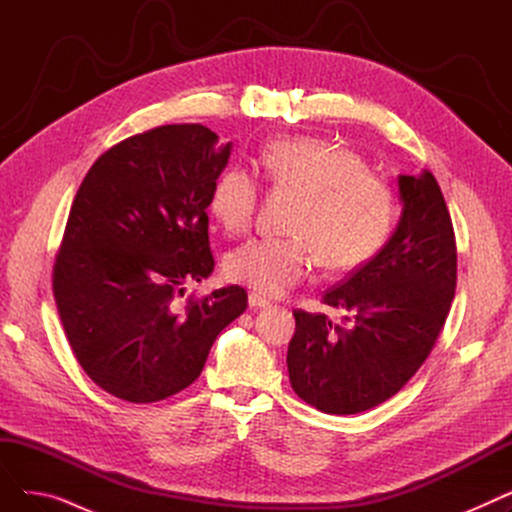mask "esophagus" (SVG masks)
I'll use <instances>...</instances> for the list:
<instances>
[{"label": "esophagus", "mask_w": 512, "mask_h": 512, "mask_svg": "<svg viewBox=\"0 0 512 512\" xmlns=\"http://www.w3.org/2000/svg\"><path fill=\"white\" fill-rule=\"evenodd\" d=\"M272 303L267 301L265 297H261V294H257V292H251L249 294V307H253V309H265V307H270Z\"/></svg>", "instance_id": "1"}]
</instances>
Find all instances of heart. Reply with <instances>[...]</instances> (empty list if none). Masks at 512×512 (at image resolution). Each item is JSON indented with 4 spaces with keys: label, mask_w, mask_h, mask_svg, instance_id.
I'll return each mask as SVG.
<instances>
[{
    "label": "heart",
    "mask_w": 512,
    "mask_h": 512,
    "mask_svg": "<svg viewBox=\"0 0 512 512\" xmlns=\"http://www.w3.org/2000/svg\"><path fill=\"white\" fill-rule=\"evenodd\" d=\"M263 176L278 188L303 195L294 213V236H259L228 253L230 280L261 294H282L305 280L317 263L344 272L382 249L396 201L392 186L367 172L353 149L315 137L272 141L261 155ZM261 186L253 172L230 166L213 180L209 209L232 234L245 232L257 211Z\"/></svg>",
    "instance_id": "b5f03b06"
}]
</instances>
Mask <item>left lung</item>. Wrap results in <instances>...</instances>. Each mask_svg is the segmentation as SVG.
Wrapping results in <instances>:
<instances>
[{
    "instance_id": "obj_1",
    "label": "left lung",
    "mask_w": 512,
    "mask_h": 512,
    "mask_svg": "<svg viewBox=\"0 0 512 512\" xmlns=\"http://www.w3.org/2000/svg\"><path fill=\"white\" fill-rule=\"evenodd\" d=\"M402 215L382 251L321 303L346 311L342 321L294 311L288 344L292 390L330 415L382 405L405 386L444 328L456 288V240L432 172L398 178Z\"/></svg>"
}]
</instances>
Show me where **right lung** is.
Listing matches in <instances>:
<instances>
[{"mask_svg": "<svg viewBox=\"0 0 512 512\" xmlns=\"http://www.w3.org/2000/svg\"><path fill=\"white\" fill-rule=\"evenodd\" d=\"M230 143L203 124H166L107 149L80 184L53 263V297L78 365L134 405L191 386L247 290L207 297L209 193Z\"/></svg>", "mask_w": 512, "mask_h": 512, "instance_id": "1", "label": "right lung"}]
</instances>
